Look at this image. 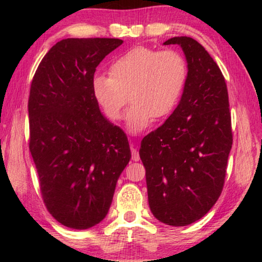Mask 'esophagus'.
Returning <instances> with one entry per match:
<instances>
[{
  "instance_id": "obj_1",
  "label": "esophagus",
  "mask_w": 262,
  "mask_h": 262,
  "mask_svg": "<svg viewBox=\"0 0 262 262\" xmlns=\"http://www.w3.org/2000/svg\"><path fill=\"white\" fill-rule=\"evenodd\" d=\"M130 150H132V159L135 162H139L140 161V155L139 151H137V149L135 148L134 144L130 145Z\"/></svg>"
}]
</instances>
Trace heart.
Segmentation results:
<instances>
[{
	"label": "heart",
	"instance_id": "heart-1",
	"mask_svg": "<svg viewBox=\"0 0 262 262\" xmlns=\"http://www.w3.org/2000/svg\"><path fill=\"white\" fill-rule=\"evenodd\" d=\"M187 81V64L179 52L145 46L132 48L113 61L110 76L92 81V94L111 120H119L128 99L127 127L139 133L154 118L167 117L176 108Z\"/></svg>",
	"mask_w": 262,
	"mask_h": 262
}]
</instances>
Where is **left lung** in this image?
Wrapping results in <instances>:
<instances>
[{"label":"left lung","instance_id":"obj_1","mask_svg":"<svg viewBox=\"0 0 262 262\" xmlns=\"http://www.w3.org/2000/svg\"><path fill=\"white\" fill-rule=\"evenodd\" d=\"M179 45L187 61V81L178 106L141 142L149 207L172 227L192 224L219 200L232 147L231 114L225 79L205 47L189 37Z\"/></svg>","mask_w":262,"mask_h":262}]
</instances>
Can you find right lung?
I'll list each match as a JSON object with an SVG mask.
<instances>
[{"label": "right lung", "mask_w": 262, "mask_h": 262, "mask_svg": "<svg viewBox=\"0 0 262 262\" xmlns=\"http://www.w3.org/2000/svg\"><path fill=\"white\" fill-rule=\"evenodd\" d=\"M120 39L68 38L43 56L29 97L30 151L47 210L64 227L85 230L107 215L130 159L125 133L92 94L96 68Z\"/></svg>", "instance_id": "1"}]
</instances>
